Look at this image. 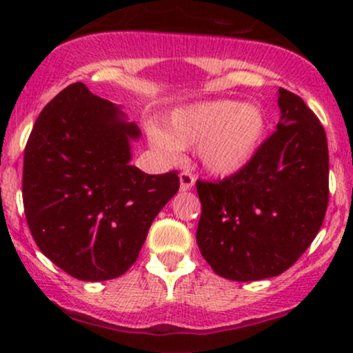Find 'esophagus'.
Instances as JSON below:
<instances>
[{
    "label": "esophagus",
    "instance_id": "esophagus-1",
    "mask_svg": "<svg viewBox=\"0 0 353 353\" xmlns=\"http://www.w3.org/2000/svg\"><path fill=\"white\" fill-rule=\"evenodd\" d=\"M179 181H181V190L182 192H185V190H190L194 188V176L190 172H181L179 174Z\"/></svg>",
    "mask_w": 353,
    "mask_h": 353
}]
</instances>
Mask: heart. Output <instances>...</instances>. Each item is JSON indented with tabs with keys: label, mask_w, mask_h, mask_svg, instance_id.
<instances>
[{
	"label": "heart",
	"mask_w": 353,
	"mask_h": 353,
	"mask_svg": "<svg viewBox=\"0 0 353 353\" xmlns=\"http://www.w3.org/2000/svg\"><path fill=\"white\" fill-rule=\"evenodd\" d=\"M267 114L255 103L216 99L176 108L151 141L165 154L194 148L201 168L210 176H236L261 151Z\"/></svg>",
	"instance_id": "heart-1"
}]
</instances>
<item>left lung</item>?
I'll list each match as a JSON object with an SVG mask.
<instances>
[{"mask_svg":"<svg viewBox=\"0 0 353 353\" xmlns=\"http://www.w3.org/2000/svg\"><path fill=\"white\" fill-rule=\"evenodd\" d=\"M281 121L244 171L197 181V245L212 270L237 282L285 272L309 249L329 204V148L305 103L279 88Z\"/></svg>","mask_w":353,"mask_h":353,"instance_id":"1","label":"left lung"}]
</instances>
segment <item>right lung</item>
I'll return each mask as SVG.
<instances>
[{
	"label": "right lung",
	"mask_w": 353,
	"mask_h": 353,
	"mask_svg": "<svg viewBox=\"0 0 353 353\" xmlns=\"http://www.w3.org/2000/svg\"><path fill=\"white\" fill-rule=\"evenodd\" d=\"M141 131L121 106L70 84L44 106L24 149L23 204L33 239L74 279L109 281L136 262L179 190L176 171L131 165Z\"/></svg>",
	"instance_id": "right-lung-1"
}]
</instances>
